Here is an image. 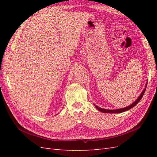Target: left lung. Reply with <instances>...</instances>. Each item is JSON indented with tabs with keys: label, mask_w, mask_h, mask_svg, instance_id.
Segmentation results:
<instances>
[{
	"label": "left lung",
	"mask_w": 157,
	"mask_h": 157,
	"mask_svg": "<svg viewBox=\"0 0 157 157\" xmlns=\"http://www.w3.org/2000/svg\"><path fill=\"white\" fill-rule=\"evenodd\" d=\"M146 87H147V84L145 86V89L144 90V91L141 92V94H140V96H139V98H137L136 100L133 103L132 105L128 106L127 107H124V108H122V109H115V110H109V109H102L101 107H99L96 105H94L95 106H96V107L98 109V110L99 111H101L102 113H122V112H124V111H126L128 110H129V109H130L131 108L134 107L135 105H136L137 103H138V102L141 100V99L142 98V97L144 96V94L145 92V90H146Z\"/></svg>",
	"instance_id": "left-lung-1"
}]
</instances>
